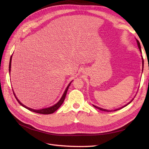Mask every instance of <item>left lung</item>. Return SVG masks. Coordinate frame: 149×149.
<instances>
[{"mask_svg":"<svg viewBox=\"0 0 149 149\" xmlns=\"http://www.w3.org/2000/svg\"><path fill=\"white\" fill-rule=\"evenodd\" d=\"M136 41H137V45H138V47H139V49H140V52H141V44H140V43H139V40H137V39H136ZM142 65H143V58H142ZM142 70H143V69H142ZM134 100V99H133ZM133 100H132L131 101H130L129 103H127V104L126 105H125V106H123V107H120V108H119V109H114V110H107V109H102V108H101V107H97V106H94V105H93L94 107H96V108H97V109H100V110H101V111H106V112H111V111H118V110H119V109H122V108H123V107H125L126 106H127L128 104H129L132 101H133Z\"/></svg>","mask_w":149,"mask_h":149,"instance_id":"left-lung-1","label":"left lung"}]
</instances>
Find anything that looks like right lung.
<instances>
[{"instance_id": "1", "label": "right lung", "mask_w": 149, "mask_h": 149, "mask_svg": "<svg viewBox=\"0 0 149 149\" xmlns=\"http://www.w3.org/2000/svg\"><path fill=\"white\" fill-rule=\"evenodd\" d=\"M12 55L11 56V57H10V63H9V73H10V70H11V61H12ZM72 81H71V82L69 83L68 86L67 88H66L65 91V92H64L63 94V96H62V97H61V99L60 100V101H58L56 104H55V105H53V106H51V107H47V108H45V109H38V110H37V109H31V108H30V107H26V106H25V105H24L23 104L21 103V102H20V101H19V100H18L17 97H16V96H15V94L14 92H13V94H14V96H15V98H16V100H17V101H18V102H19V103L20 104L21 106H23V107H24L25 108H26V109H29V111H32V112H36V113H38V114H50L53 113L54 112H55V111L58 109V108H59V107L61 106V104H63V102H64V100H65V97H66V93H67V91H68V88H69V86H70V84H71V82H72Z\"/></svg>"}]
</instances>
